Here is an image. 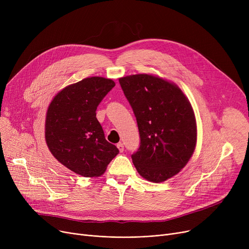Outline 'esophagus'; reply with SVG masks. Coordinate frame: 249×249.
<instances>
[{"mask_svg": "<svg viewBox=\"0 0 249 249\" xmlns=\"http://www.w3.org/2000/svg\"><path fill=\"white\" fill-rule=\"evenodd\" d=\"M117 148L119 149L120 152H123V151H124V144H123V143H122V142L118 143V144H117Z\"/></svg>", "mask_w": 249, "mask_h": 249, "instance_id": "esophagus-1", "label": "esophagus"}]
</instances>
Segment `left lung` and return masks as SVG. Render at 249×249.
I'll list each match as a JSON object with an SVG mask.
<instances>
[{
    "label": "left lung",
    "mask_w": 249,
    "mask_h": 249,
    "mask_svg": "<svg viewBox=\"0 0 249 249\" xmlns=\"http://www.w3.org/2000/svg\"><path fill=\"white\" fill-rule=\"evenodd\" d=\"M119 83L138 125L140 146L131 155L137 172L152 182L176 176L197 143L190 101L177 85L151 74L124 76Z\"/></svg>",
    "instance_id": "8db88e82"
}]
</instances>
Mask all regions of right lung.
I'll use <instances>...</instances> for the list:
<instances>
[{
    "label": "right lung",
    "instance_id": "right-lung-1",
    "mask_svg": "<svg viewBox=\"0 0 249 249\" xmlns=\"http://www.w3.org/2000/svg\"><path fill=\"white\" fill-rule=\"evenodd\" d=\"M114 87L110 78L87 77L61 89L48 107L46 144L61 164L82 177L102 176L119 153L96 117L99 104Z\"/></svg>",
    "mask_w": 249,
    "mask_h": 249
}]
</instances>
